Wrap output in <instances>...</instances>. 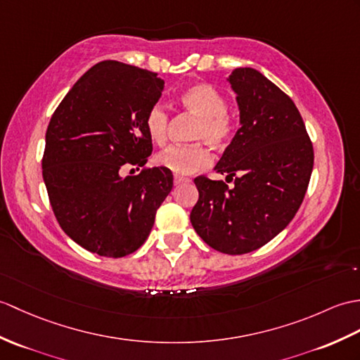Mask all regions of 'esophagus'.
<instances>
[{"mask_svg": "<svg viewBox=\"0 0 360 360\" xmlns=\"http://www.w3.org/2000/svg\"><path fill=\"white\" fill-rule=\"evenodd\" d=\"M174 186H181V184H186V182H190V179L188 178H184V176H174Z\"/></svg>", "mask_w": 360, "mask_h": 360, "instance_id": "34e87169", "label": "esophagus"}]
</instances>
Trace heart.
Returning <instances> with one entry per match:
<instances>
[{
    "label": "heart",
    "mask_w": 360,
    "mask_h": 360,
    "mask_svg": "<svg viewBox=\"0 0 360 360\" xmlns=\"http://www.w3.org/2000/svg\"><path fill=\"white\" fill-rule=\"evenodd\" d=\"M179 101L199 121L193 139L205 141L214 148L229 144L235 133V120L227 112V99L218 89L199 82L182 90ZM146 130L153 142L164 144L169 130V113L164 105L155 104L148 108ZM156 162L176 174H190L210 165L212 156L202 144L170 146L156 156Z\"/></svg>",
    "instance_id": "b5f03b06"
}]
</instances>
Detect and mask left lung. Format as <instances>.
Returning a JSON list of instances; mask_svg holds the SVG:
<instances>
[{"label": "left lung", "mask_w": 360, "mask_h": 360, "mask_svg": "<svg viewBox=\"0 0 360 360\" xmlns=\"http://www.w3.org/2000/svg\"><path fill=\"white\" fill-rule=\"evenodd\" d=\"M227 81L236 94L240 127L214 170L233 179H195L199 199L190 213L205 244L225 255L261 248L295 218L313 172V144L288 95L252 67Z\"/></svg>", "instance_id": "1"}]
</instances>
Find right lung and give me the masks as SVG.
Instances as JSON below:
<instances>
[{"label":"right lung","mask_w":360,"mask_h":360,"mask_svg":"<svg viewBox=\"0 0 360 360\" xmlns=\"http://www.w3.org/2000/svg\"><path fill=\"white\" fill-rule=\"evenodd\" d=\"M162 90L158 73L101 61L75 82L49 122L43 178L50 205L65 235L91 253L136 252L172 191L165 167L122 176L152 155L146 115Z\"/></svg>","instance_id":"1"}]
</instances>
